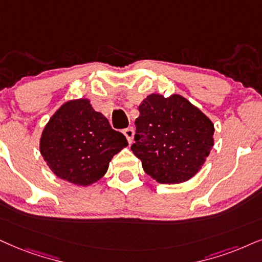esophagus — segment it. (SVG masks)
Here are the masks:
<instances>
[{
    "label": "esophagus",
    "instance_id": "34e87169",
    "mask_svg": "<svg viewBox=\"0 0 262 262\" xmlns=\"http://www.w3.org/2000/svg\"><path fill=\"white\" fill-rule=\"evenodd\" d=\"M123 134L125 135V138H127L129 144H132V141H133V137H134V129L132 127L125 128L123 130Z\"/></svg>",
    "mask_w": 262,
    "mask_h": 262
}]
</instances>
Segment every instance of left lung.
Wrapping results in <instances>:
<instances>
[{
  "instance_id": "1",
  "label": "left lung",
  "mask_w": 262,
  "mask_h": 262,
  "mask_svg": "<svg viewBox=\"0 0 262 262\" xmlns=\"http://www.w3.org/2000/svg\"><path fill=\"white\" fill-rule=\"evenodd\" d=\"M132 151L160 184H181L202 169L214 146V124L180 94L147 95L139 105Z\"/></svg>"
}]
</instances>
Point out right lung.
<instances>
[{
	"instance_id": "add662e5",
	"label": "right lung",
	"mask_w": 262,
	"mask_h": 262,
	"mask_svg": "<svg viewBox=\"0 0 262 262\" xmlns=\"http://www.w3.org/2000/svg\"><path fill=\"white\" fill-rule=\"evenodd\" d=\"M128 141L111 128L89 99H72L58 108L43 128L39 152L52 173L77 186H89L106 174L112 157Z\"/></svg>"
}]
</instances>
